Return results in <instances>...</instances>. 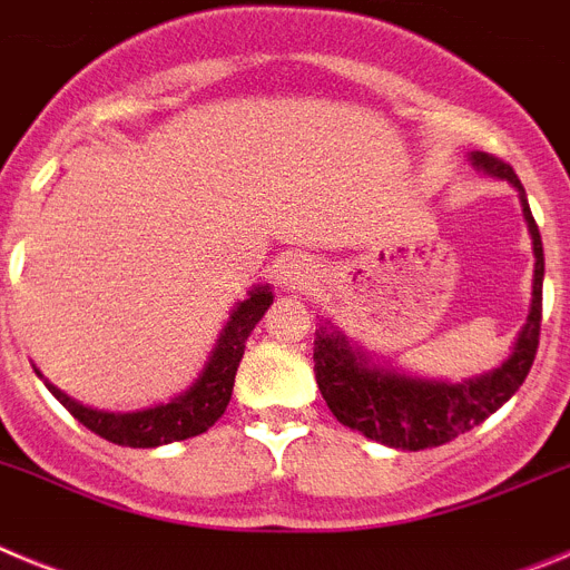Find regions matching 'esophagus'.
<instances>
[{
    "mask_svg": "<svg viewBox=\"0 0 570 570\" xmlns=\"http://www.w3.org/2000/svg\"><path fill=\"white\" fill-rule=\"evenodd\" d=\"M279 276L291 291H308L320 282V265L305 254H291L288 259L282 262Z\"/></svg>",
    "mask_w": 570,
    "mask_h": 570,
    "instance_id": "1",
    "label": "esophagus"
}]
</instances>
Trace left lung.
<instances>
[{
	"instance_id": "8db88e82",
	"label": "left lung",
	"mask_w": 570,
	"mask_h": 570,
	"mask_svg": "<svg viewBox=\"0 0 570 570\" xmlns=\"http://www.w3.org/2000/svg\"><path fill=\"white\" fill-rule=\"evenodd\" d=\"M473 168L491 176L508 179L522 196V214L533 239V302L525 328L513 345V354L488 374L451 385L436 380H414L396 374L387 367L367 365L365 354L347 345L345 336L334 325H322L314 340V371L322 400L328 402L331 414L342 425L354 428L367 440L382 445L402 448V451H422L456 440L473 425L485 422L493 411H500L525 382L540 347L542 322V276H546V256H542L540 228L528 208L525 188L517 179L513 168L500 156L471 154Z\"/></svg>"
}]
</instances>
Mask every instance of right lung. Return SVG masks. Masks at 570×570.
Here are the masks:
<instances>
[{
    "label": "right lung",
    "mask_w": 570,
    "mask_h": 570,
    "mask_svg": "<svg viewBox=\"0 0 570 570\" xmlns=\"http://www.w3.org/2000/svg\"><path fill=\"white\" fill-rule=\"evenodd\" d=\"M271 302H274L271 288L259 285V288L250 291L248 299H242L236 305L228 325L219 334V342H216L203 376L185 394L170 400L168 405L145 407V411H134V414H110V411H94V407L79 405L77 400H70L68 394H62L50 382H45V385L68 407L73 420H79L88 431L114 442V445L156 448L188 440V436H199L225 414L230 391H234L236 367H239L242 354H245V342H248L250 331L256 328V322L271 308Z\"/></svg>",
    "instance_id": "add662e5"
}]
</instances>
